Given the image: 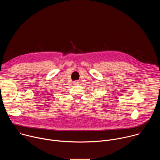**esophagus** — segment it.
Masks as SVG:
<instances>
[{
	"instance_id": "34e87169",
	"label": "esophagus",
	"mask_w": 160,
	"mask_h": 160,
	"mask_svg": "<svg viewBox=\"0 0 160 160\" xmlns=\"http://www.w3.org/2000/svg\"><path fill=\"white\" fill-rule=\"evenodd\" d=\"M74 83H75V84H78V83H79V81L76 80V81H75V82H74Z\"/></svg>"
}]
</instances>
